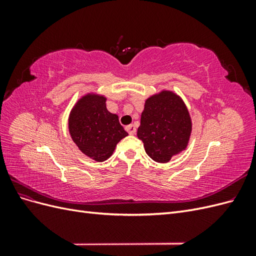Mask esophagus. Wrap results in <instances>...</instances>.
<instances>
[{
  "mask_svg": "<svg viewBox=\"0 0 256 256\" xmlns=\"http://www.w3.org/2000/svg\"><path fill=\"white\" fill-rule=\"evenodd\" d=\"M126 130L128 131L129 134H136V128L134 125H129V126H127V127H126Z\"/></svg>",
  "mask_w": 256,
  "mask_h": 256,
  "instance_id": "34e87169",
  "label": "esophagus"
}]
</instances>
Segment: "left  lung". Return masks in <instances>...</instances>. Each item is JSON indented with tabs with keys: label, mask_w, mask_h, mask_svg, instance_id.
Masks as SVG:
<instances>
[{
	"label": "left lung",
	"mask_w": 256,
	"mask_h": 256,
	"mask_svg": "<svg viewBox=\"0 0 256 256\" xmlns=\"http://www.w3.org/2000/svg\"><path fill=\"white\" fill-rule=\"evenodd\" d=\"M191 129L190 114L182 98L162 90L146 99L136 136L154 161L166 164L186 150Z\"/></svg>",
	"instance_id": "obj_1"
}]
</instances>
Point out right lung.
I'll return each mask as SVG.
<instances>
[{
	"label": "right lung",
	"mask_w": 256,
	"mask_h": 256,
	"mask_svg": "<svg viewBox=\"0 0 256 256\" xmlns=\"http://www.w3.org/2000/svg\"><path fill=\"white\" fill-rule=\"evenodd\" d=\"M106 100L95 94L83 96L74 106L68 122L72 141L84 154L98 162L109 158L116 144L128 136L118 116L108 111Z\"/></svg>",
	"instance_id": "add662e5"
}]
</instances>
